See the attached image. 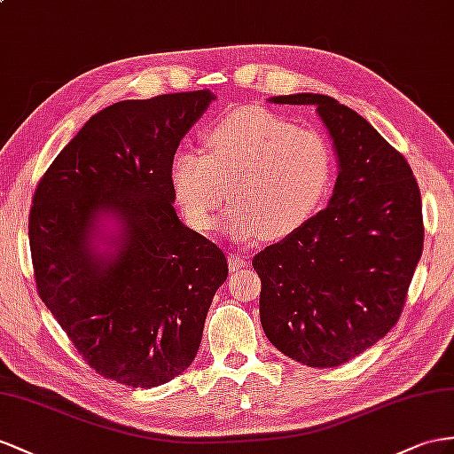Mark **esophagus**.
Here are the masks:
<instances>
[{"label":"esophagus","mask_w":454,"mask_h":454,"mask_svg":"<svg viewBox=\"0 0 454 454\" xmlns=\"http://www.w3.org/2000/svg\"><path fill=\"white\" fill-rule=\"evenodd\" d=\"M228 266H230V270L236 272V270L243 269V266H247V259L239 253H230L228 254Z\"/></svg>","instance_id":"1"}]
</instances>
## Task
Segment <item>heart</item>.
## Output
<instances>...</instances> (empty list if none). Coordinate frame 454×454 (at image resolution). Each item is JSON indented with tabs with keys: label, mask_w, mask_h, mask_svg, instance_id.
<instances>
[{
	"label": "heart",
	"mask_w": 454,
	"mask_h": 454,
	"mask_svg": "<svg viewBox=\"0 0 454 454\" xmlns=\"http://www.w3.org/2000/svg\"><path fill=\"white\" fill-rule=\"evenodd\" d=\"M335 151L318 130L299 128L262 107H239L203 132V149L172 159L174 200L197 231H211L228 192L239 239L278 241L295 234L326 201Z\"/></svg>",
	"instance_id": "1"
}]
</instances>
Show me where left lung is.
<instances>
[{
  "instance_id": "left-lung-1",
  "label": "left lung",
  "mask_w": 454,
  "mask_h": 454,
  "mask_svg": "<svg viewBox=\"0 0 454 454\" xmlns=\"http://www.w3.org/2000/svg\"><path fill=\"white\" fill-rule=\"evenodd\" d=\"M270 101L317 107L340 176L326 208L253 259L262 330L301 364L340 366L401 317L424 247L420 188L399 151L340 101L320 94Z\"/></svg>"
}]
</instances>
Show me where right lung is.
I'll return each mask as SVG.
<instances>
[{"label": "right lung", "instance_id": "right-lung-1", "mask_svg": "<svg viewBox=\"0 0 454 454\" xmlns=\"http://www.w3.org/2000/svg\"><path fill=\"white\" fill-rule=\"evenodd\" d=\"M208 90L128 99L96 113L43 172L28 238L40 299L99 376L157 387L200 351L228 262L174 211L170 167ZM99 212L121 220L113 258L89 246Z\"/></svg>", "mask_w": 454, "mask_h": 454}]
</instances>
